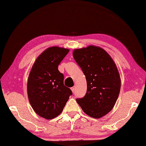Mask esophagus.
Listing matches in <instances>:
<instances>
[{
  "label": "esophagus",
  "instance_id": "esophagus-1",
  "mask_svg": "<svg viewBox=\"0 0 146 146\" xmlns=\"http://www.w3.org/2000/svg\"><path fill=\"white\" fill-rule=\"evenodd\" d=\"M75 89H76V86H74L73 87L71 88V90H72V91L73 92L75 91Z\"/></svg>",
  "mask_w": 146,
  "mask_h": 146
}]
</instances>
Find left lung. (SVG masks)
Masks as SVG:
<instances>
[{
  "label": "left lung",
  "instance_id": "obj_1",
  "mask_svg": "<svg viewBox=\"0 0 146 146\" xmlns=\"http://www.w3.org/2000/svg\"><path fill=\"white\" fill-rule=\"evenodd\" d=\"M73 56L85 74L87 91L77 102L94 118L105 116L113 109L121 90L117 68L108 53L93 46L76 49Z\"/></svg>",
  "mask_w": 146,
  "mask_h": 146
}]
</instances>
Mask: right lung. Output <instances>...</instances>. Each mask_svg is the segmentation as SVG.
Returning a JSON list of instances; mask_svg holds the SVG:
<instances>
[{"mask_svg": "<svg viewBox=\"0 0 146 146\" xmlns=\"http://www.w3.org/2000/svg\"><path fill=\"white\" fill-rule=\"evenodd\" d=\"M69 49L48 48L35 61L29 76L27 93L30 103L36 114L51 119L62 112L72 92L64 85V75L58 67Z\"/></svg>", "mask_w": 146, "mask_h": 146, "instance_id": "obj_1", "label": "right lung"}]
</instances>
